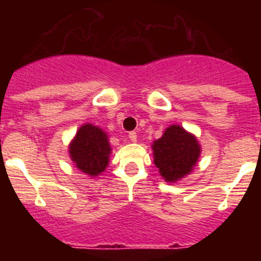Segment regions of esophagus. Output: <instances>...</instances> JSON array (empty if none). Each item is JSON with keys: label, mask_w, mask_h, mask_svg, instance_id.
<instances>
[{"label": "esophagus", "mask_w": 261, "mask_h": 261, "mask_svg": "<svg viewBox=\"0 0 261 261\" xmlns=\"http://www.w3.org/2000/svg\"><path fill=\"white\" fill-rule=\"evenodd\" d=\"M129 140L132 142L137 141V133L136 132H129Z\"/></svg>", "instance_id": "34e87169"}]
</instances>
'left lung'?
Segmentation results:
<instances>
[{
    "instance_id": "obj_1",
    "label": "left lung",
    "mask_w": 261,
    "mask_h": 261,
    "mask_svg": "<svg viewBox=\"0 0 261 261\" xmlns=\"http://www.w3.org/2000/svg\"><path fill=\"white\" fill-rule=\"evenodd\" d=\"M154 163L166 181H176L192 171L200 155L195 136L171 125L153 145Z\"/></svg>"
}]
</instances>
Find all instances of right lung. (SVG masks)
Segmentation results:
<instances>
[{"label": "right lung", "instance_id": "add662e5", "mask_svg": "<svg viewBox=\"0 0 261 261\" xmlns=\"http://www.w3.org/2000/svg\"><path fill=\"white\" fill-rule=\"evenodd\" d=\"M110 151L107 135L91 124H85L78 129L75 138L69 147L71 161L81 171L90 176H96L105 171L108 165Z\"/></svg>", "mask_w": 261, "mask_h": 261}]
</instances>
